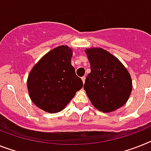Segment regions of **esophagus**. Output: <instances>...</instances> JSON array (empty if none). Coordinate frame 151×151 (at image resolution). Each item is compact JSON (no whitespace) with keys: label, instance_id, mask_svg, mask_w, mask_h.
I'll return each mask as SVG.
<instances>
[{"label":"esophagus","instance_id":"1","mask_svg":"<svg viewBox=\"0 0 151 151\" xmlns=\"http://www.w3.org/2000/svg\"><path fill=\"white\" fill-rule=\"evenodd\" d=\"M82 80H83V83H85V81H86V77H85V76L82 77Z\"/></svg>","mask_w":151,"mask_h":151}]
</instances>
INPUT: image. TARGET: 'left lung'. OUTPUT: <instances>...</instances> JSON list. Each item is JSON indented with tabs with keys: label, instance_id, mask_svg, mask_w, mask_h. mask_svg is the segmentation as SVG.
<instances>
[{
	"label": "left lung",
	"instance_id": "1",
	"mask_svg": "<svg viewBox=\"0 0 151 151\" xmlns=\"http://www.w3.org/2000/svg\"><path fill=\"white\" fill-rule=\"evenodd\" d=\"M90 63V73L86 78L84 89L98 110L109 113L123 106L132 91V79L119 59L101 48L86 50Z\"/></svg>",
	"mask_w": 151,
	"mask_h": 151
}]
</instances>
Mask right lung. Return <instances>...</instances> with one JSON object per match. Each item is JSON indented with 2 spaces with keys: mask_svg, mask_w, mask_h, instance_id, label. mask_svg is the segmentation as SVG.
<instances>
[{
  "mask_svg": "<svg viewBox=\"0 0 151 151\" xmlns=\"http://www.w3.org/2000/svg\"><path fill=\"white\" fill-rule=\"evenodd\" d=\"M73 50L62 45L45 55L28 76L30 98L38 108L48 113L60 112L83 86L71 64Z\"/></svg>",
  "mask_w": 151,
  "mask_h": 151,
  "instance_id": "obj_1",
  "label": "right lung"
}]
</instances>
